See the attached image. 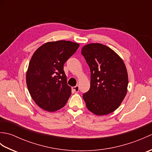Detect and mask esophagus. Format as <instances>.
<instances>
[{"mask_svg":"<svg viewBox=\"0 0 152 152\" xmlns=\"http://www.w3.org/2000/svg\"><path fill=\"white\" fill-rule=\"evenodd\" d=\"M72 91H74V92H76V93H78V91H79V89H80V88H79V86H74V87H72Z\"/></svg>","mask_w":152,"mask_h":152,"instance_id":"34e87169","label":"esophagus"}]
</instances>
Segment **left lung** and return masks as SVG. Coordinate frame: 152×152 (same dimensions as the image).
<instances>
[{"label": "left lung", "mask_w": 152, "mask_h": 152, "mask_svg": "<svg viewBox=\"0 0 152 152\" xmlns=\"http://www.w3.org/2000/svg\"><path fill=\"white\" fill-rule=\"evenodd\" d=\"M82 54L91 71L90 89L83 95L87 108L97 115L110 114L120 106L127 92L124 61L111 48L99 43L86 45Z\"/></svg>", "instance_id": "left-lung-1"}]
</instances>
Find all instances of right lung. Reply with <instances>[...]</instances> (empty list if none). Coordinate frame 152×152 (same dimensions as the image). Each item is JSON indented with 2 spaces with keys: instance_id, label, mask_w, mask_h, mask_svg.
<instances>
[{
  "instance_id": "add662e5",
  "label": "right lung",
  "mask_w": 152,
  "mask_h": 152,
  "mask_svg": "<svg viewBox=\"0 0 152 152\" xmlns=\"http://www.w3.org/2000/svg\"><path fill=\"white\" fill-rule=\"evenodd\" d=\"M78 43L48 42L35 51L28 64L26 82L33 101L42 109L55 112L66 104L71 95L64 64L76 52Z\"/></svg>"
}]
</instances>
